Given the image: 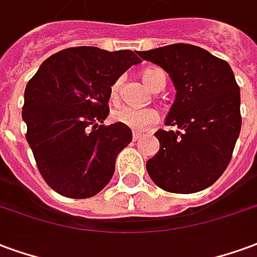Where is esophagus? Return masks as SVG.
I'll list each match as a JSON object with an SVG mask.
<instances>
[{"label":"esophagus","instance_id":"34e87169","mask_svg":"<svg viewBox=\"0 0 257 257\" xmlns=\"http://www.w3.org/2000/svg\"><path fill=\"white\" fill-rule=\"evenodd\" d=\"M141 137H142V133H133V140H134V141H138Z\"/></svg>","mask_w":257,"mask_h":257}]
</instances>
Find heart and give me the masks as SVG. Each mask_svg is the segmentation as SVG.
<instances>
[{"mask_svg":"<svg viewBox=\"0 0 257 257\" xmlns=\"http://www.w3.org/2000/svg\"><path fill=\"white\" fill-rule=\"evenodd\" d=\"M142 80L144 83L152 89L153 91L162 90L166 85V74L162 68L159 67H149L142 71ZM121 79H116L113 85L110 87V98L115 101L119 97L120 91ZM112 117L117 123H121L124 126L130 127L133 130L142 131L155 124L159 120V113L152 108L145 109H136L130 106H117L112 110Z\"/></svg>","mask_w":257,"mask_h":257,"instance_id":"1","label":"heart"}]
</instances>
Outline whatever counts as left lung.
Segmentation results:
<instances>
[{"label": "left lung", "instance_id": "1", "mask_svg": "<svg viewBox=\"0 0 257 257\" xmlns=\"http://www.w3.org/2000/svg\"><path fill=\"white\" fill-rule=\"evenodd\" d=\"M138 54L168 72L177 89L166 124L178 131L155 133L160 149L147 162L148 174L166 192L204 190L227 168L241 130L233 71L224 60L189 44Z\"/></svg>", "mask_w": 257, "mask_h": 257}]
</instances>
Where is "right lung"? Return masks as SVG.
I'll return each instance as SVG.
<instances>
[{
	"label": "right lung",
	"instance_id": "right-lung-1",
	"mask_svg": "<svg viewBox=\"0 0 257 257\" xmlns=\"http://www.w3.org/2000/svg\"><path fill=\"white\" fill-rule=\"evenodd\" d=\"M138 63L131 50L76 46L50 56L29 80L26 138L45 182L61 196L93 197L110 181L133 134L121 123H101L113 82Z\"/></svg>",
	"mask_w": 257,
	"mask_h": 257
}]
</instances>
